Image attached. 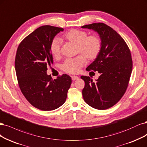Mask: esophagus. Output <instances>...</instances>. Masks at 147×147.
Wrapping results in <instances>:
<instances>
[{
  "mask_svg": "<svg viewBox=\"0 0 147 147\" xmlns=\"http://www.w3.org/2000/svg\"><path fill=\"white\" fill-rule=\"evenodd\" d=\"M71 78H72V80L73 81H75V80H78V79L79 78V77H77V76L73 75V76H72V77H71Z\"/></svg>",
  "mask_w": 147,
  "mask_h": 147,
  "instance_id": "obj_1",
  "label": "esophagus"
}]
</instances>
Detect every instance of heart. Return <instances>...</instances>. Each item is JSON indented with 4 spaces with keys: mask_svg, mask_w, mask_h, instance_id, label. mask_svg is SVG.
<instances>
[{
    "mask_svg": "<svg viewBox=\"0 0 147 147\" xmlns=\"http://www.w3.org/2000/svg\"><path fill=\"white\" fill-rule=\"evenodd\" d=\"M62 38L74 44L77 45V53L79 55L74 58H68L63 64L61 68L69 74H77L80 69L86 63V58L89 61L97 59L102 50V40L97 34L88 35L83 30L71 29L63 34ZM50 51L54 58H58L61 53V41L58 38H55L50 45Z\"/></svg>",
    "mask_w": 147,
    "mask_h": 147,
    "instance_id": "1",
    "label": "heart"
}]
</instances>
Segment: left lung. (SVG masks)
<instances>
[{
    "label": "left lung",
    "mask_w": 147,
    "mask_h": 147,
    "mask_svg": "<svg viewBox=\"0 0 147 147\" xmlns=\"http://www.w3.org/2000/svg\"><path fill=\"white\" fill-rule=\"evenodd\" d=\"M82 27L97 32L102 43L99 56L86 68L98 72L99 78L94 82L89 77H81L85 82L83 99L95 109H107L119 102L127 89L133 69L130 50L120 35L104 23Z\"/></svg>",
    "instance_id": "obj_1"
}]
</instances>
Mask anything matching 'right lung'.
I'll list each match as a JSON object with an SVG mask.
<instances>
[{
    "mask_svg": "<svg viewBox=\"0 0 147 147\" xmlns=\"http://www.w3.org/2000/svg\"><path fill=\"white\" fill-rule=\"evenodd\" d=\"M63 28L44 25L34 30L19 44L15 58V70L20 89L28 102L42 111H52L65 102L72 83L67 74L53 80L47 75L53 64L50 45Z\"/></svg>",
    "mask_w": 147,
    "mask_h": 147,
    "instance_id": "right-lung-1",
    "label": "right lung"
}]
</instances>
